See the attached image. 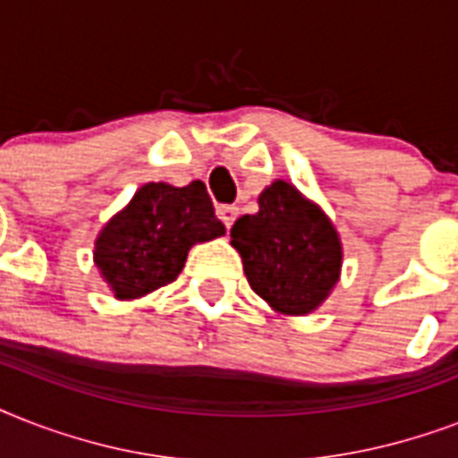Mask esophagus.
Returning a JSON list of instances; mask_svg holds the SVG:
<instances>
[{
  "instance_id": "obj_1",
  "label": "esophagus",
  "mask_w": 458,
  "mask_h": 458,
  "mask_svg": "<svg viewBox=\"0 0 458 458\" xmlns=\"http://www.w3.org/2000/svg\"><path fill=\"white\" fill-rule=\"evenodd\" d=\"M218 216H221V221L225 223V228H230L237 218V207H233V204H223V207H218Z\"/></svg>"
}]
</instances>
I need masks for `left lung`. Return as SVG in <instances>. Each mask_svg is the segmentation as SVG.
Instances as JSON below:
<instances>
[{"label":"left lung","instance_id":"left-lung-1","mask_svg":"<svg viewBox=\"0 0 458 458\" xmlns=\"http://www.w3.org/2000/svg\"><path fill=\"white\" fill-rule=\"evenodd\" d=\"M230 244L240 251L251 290L273 311H316L340 280L342 242L320 207L285 180L259 194V211L237 218Z\"/></svg>","mask_w":458,"mask_h":458}]
</instances>
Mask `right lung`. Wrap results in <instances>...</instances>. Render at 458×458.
Listing matches in <instances>:
<instances>
[{
	"label": "right lung",
	"mask_w": 458,
	"mask_h": 458,
	"mask_svg": "<svg viewBox=\"0 0 458 458\" xmlns=\"http://www.w3.org/2000/svg\"><path fill=\"white\" fill-rule=\"evenodd\" d=\"M221 235L225 225L201 180L147 182L102 228L95 264L116 300H138L178 278L190 247Z\"/></svg>",
	"instance_id": "right-lung-1"
}]
</instances>
